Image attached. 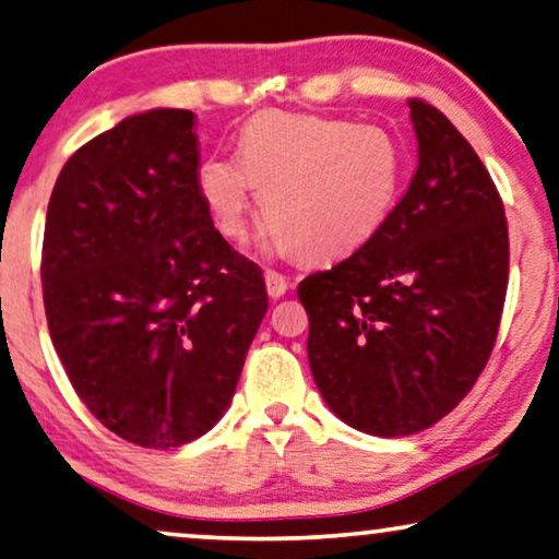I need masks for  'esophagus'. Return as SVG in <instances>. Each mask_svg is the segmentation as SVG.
Instances as JSON below:
<instances>
[{
    "mask_svg": "<svg viewBox=\"0 0 559 559\" xmlns=\"http://www.w3.org/2000/svg\"><path fill=\"white\" fill-rule=\"evenodd\" d=\"M265 288L271 298H281L288 290V278L278 271H265Z\"/></svg>",
    "mask_w": 559,
    "mask_h": 559,
    "instance_id": "1",
    "label": "esophagus"
}]
</instances>
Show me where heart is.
Returning <instances> with one entry per match:
<instances>
[{
	"label": "heart",
	"instance_id": "heart-1",
	"mask_svg": "<svg viewBox=\"0 0 559 559\" xmlns=\"http://www.w3.org/2000/svg\"><path fill=\"white\" fill-rule=\"evenodd\" d=\"M403 152L380 126L309 114L265 111L240 133V156H210L198 190L217 230L240 240L250 200L263 194L273 238L306 258L355 250L395 207Z\"/></svg>",
	"mask_w": 559,
	"mask_h": 559
}]
</instances>
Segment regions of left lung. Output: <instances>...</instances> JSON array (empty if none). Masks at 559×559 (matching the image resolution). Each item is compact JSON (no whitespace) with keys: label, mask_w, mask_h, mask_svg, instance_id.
Here are the masks:
<instances>
[{"label":"left lung","mask_w":559,"mask_h":559,"mask_svg":"<svg viewBox=\"0 0 559 559\" xmlns=\"http://www.w3.org/2000/svg\"><path fill=\"white\" fill-rule=\"evenodd\" d=\"M418 169L384 225L298 283L313 382L361 433H420L484 372L509 283L504 204L461 131L407 100Z\"/></svg>","instance_id":"1"}]
</instances>
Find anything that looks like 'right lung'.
Wrapping results in <instances>:
<instances>
[{
  "mask_svg": "<svg viewBox=\"0 0 559 559\" xmlns=\"http://www.w3.org/2000/svg\"><path fill=\"white\" fill-rule=\"evenodd\" d=\"M194 114L154 108L91 139L47 204L43 298L55 352L108 430L177 448L223 418L269 311L261 269L198 190Z\"/></svg>",
  "mask_w": 559,
  "mask_h": 559,
  "instance_id": "right-lung-1",
  "label": "right lung"
}]
</instances>
